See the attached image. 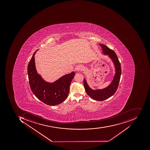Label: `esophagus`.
Masks as SVG:
<instances>
[{"mask_svg": "<svg viewBox=\"0 0 150 150\" xmlns=\"http://www.w3.org/2000/svg\"><path fill=\"white\" fill-rule=\"evenodd\" d=\"M75 70L76 71H81L82 70V67L80 65H78L76 66L75 68Z\"/></svg>", "mask_w": 150, "mask_h": 150, "instance_id": "34e87169", "label": "esophagus"}]
</instances>
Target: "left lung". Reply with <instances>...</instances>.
I'll list each match as a JSON object with an SVG mask.
<instances>
[{"mask_svg":"<svg viewBox=\"0 0 150 150\" xmlns=\"http://www.w3.org/2000/svg\"><path fill=\"white\" fill-rule=\"evenodd\" d=\"M99 45L102 48L103 54L105 55H108L115 65V74L114 79L110 85L104 89H97L96 90L89 87L85 79L83 80V83L86 91L90 97L97 101H103L112 96L116 91L121 75V68L120 63L116 53L105 45L100 44Z\"/></svg>","mask_w":150,"mask_h":150,"instance_id":"left-lung-1","label":"left lung"}]
</instances>
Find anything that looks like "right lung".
Instances as JSON below:
<instances>
[{"mask_svg":"<svg viewBox=\"0 0 150 150\" xmlns=\"http://www.w3.org/2000/svg\"><path fill=\"white\" fill-rule=\"evenodd\" d=\"M33 54L28 65L29 82L31 91L40 100L49 105H55L64 102L68 97L71 80L75 76L74 71L65 75L53 83L45 81L37 74Z\"/></svg>","mask_w":150,"mask_h":150,"instance_id":"1","label":"right lung"}]
</instances>
